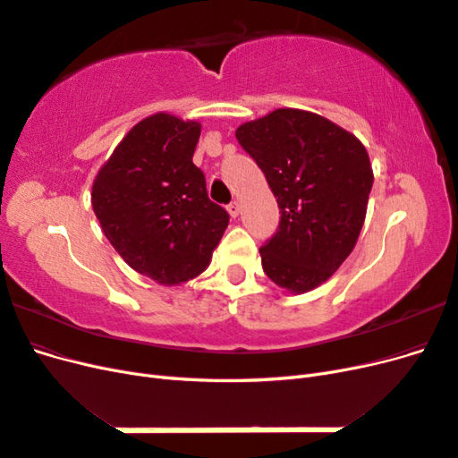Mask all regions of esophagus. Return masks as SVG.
<instances>
[{
	"label": "esophagus",
	"mask_w": 458,
	"mask_h": 458,
	"mask_svg": "<svg viewBox=\"0 0 458 458\" xmlns=\"http://www.w3.org/2000/svg\"><path fill=\"white\" fill-rule=\"evenodd\" d=\"M227 212L231 214V217H237L241 214V204L237 200H233L229 206H227Z\"/></svg>",
	"instance_id": "obj_1"
}]
</instances>
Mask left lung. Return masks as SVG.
<instances>
[{"label":"left lung","mask_w":458,"mask_h":458,"mask_svg":"<svg viewBox=\"0 0 458 458\" xmlns=\"http://www.w3.org/2000/svg\"><path fill=\"white\" fill-rule=\"evenodd\" d=\"M266 175L281 210L261 267L288 293L327 283L352 254L374 182L365 145L332 120L276 108L234 131Z\"/></svg>","instance_id":"obj_1"}]
</instances>
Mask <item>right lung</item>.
<instances>
[{"label": "right lung", "instance_id": "right-lung-1", "mask_svg": "<svg viewBox=\"0 0 458 458\" xmlns=\"http://www.w3.org/2000/svg\"><path fill=\"white\" fill-rule=\"evenodd\" d=\"M202 126L168 113L137 122L97 172L91 206L128 266L164 286L199 276L229 216L192 164Z\"/></svg>", "mask_w": 458, "mask_h": 458}]
</instances>
